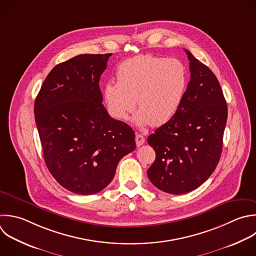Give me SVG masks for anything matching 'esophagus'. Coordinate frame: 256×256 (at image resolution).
<instances>
[{
    "label": "esophagus",
    "mask_w": 256,
    "mask_h": 256,
    "mask_svg": "<svg viewBox=\"0 0 256 256\" xmlns=\"http://www.w3.org/2000/svg\"><path fill=\"white\" fill-rule=\"evenodd\" d=\"M135 141H136V145L139 147V146H141V145H143V144H144V142H145V138H144L141 134H136Z\"/></svg>",
    "instance_id": "esophagus-1"
}]
</instances>
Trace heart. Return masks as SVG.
<instances>
[{"mask_svg":"<svg viewBox=\"0 0 256 256\" xmlns=\"http://www.w3.org/2000/svg\"><path fill=\"white\" fill-rule=\"evenodd\" d=\"M117 82L108 81L103 98L110 115L126 120L136 106L134 121L140 126H161L179 110L187 88L188 73L177 59L139 55L120 63Z\"/></svg>","mask_w":256,"mask_h":256,"instance_id":"1","label":"heart"}]
</instances>
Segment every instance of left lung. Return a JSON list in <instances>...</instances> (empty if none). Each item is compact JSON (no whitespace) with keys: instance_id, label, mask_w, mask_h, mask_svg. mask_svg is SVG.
Returning a JSON list of instances; mask_svg holds the SVG:
<instances>
[{"instance_id":"left-lung-1","label":"left lung","mask_w":256,"mask_h":256,"mask_svg":"<svg viewBox=\"0 0 256 256\" xmlns=\"http://www.w3.org/2000/svg\"><path fill=\"white\" fill-rule=\"evenodd\" d=\"M190 81L183 102L166 124L148 137L156 159L150 181L170 194L190 192L215 170L222 151L227 105L213 72L185 50Z\"/></svg>"}]
</instances>
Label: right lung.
I'll list each match as a JSON object with an SVG mask.
<instances>
[{"instance_id": "obj_1", "label": "right lung", "mask_w": 256, "mask_h": 256, "mask_svg": "<svg viewBox=\"0 0 256 256\" xmlns=\"http://www.w3.org/2000/svg\"><path fill=\"white\" fill-rule=\"evenodd\" d=\"M112 54H84L55 66L35 100L46 165L56 181L81 195L103 190L118 162L136 148L135 133L110 117L99 87Z\"/></svg>"}]
</instances>
